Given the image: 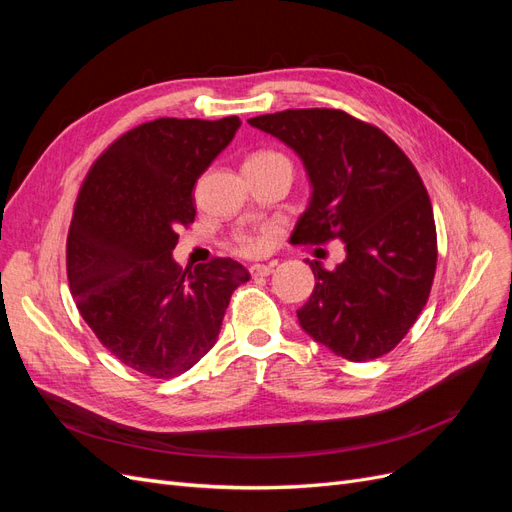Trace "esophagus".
Segmentation results:
<instances>
[{"mask_svg": "<svg viewBox=\"0 0 512 512\" xmlns=\"http://www.w3.org/2000/svg\"><path fill=\"white\" fill-rule=\"evenodd\" d=\"M273 269H275V262H269V265H252L250 273L254 277H267L273 273Z\"/></svg>", "mask_w": 512, "mask_h": 512, "instance_id": "obj_1", "label": "esophagus"}]
</instances>
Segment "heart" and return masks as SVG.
I'll use <instances>...</instances> for the list:
<instances>
[{"label": "heart", "mask_w": 512, "mask_h": 512, "mask_svg": "<svg viewBox=\"0 0 512 512\" xmlns=\"http://www.w3.org/2000/svg\"><path fill=\"white\" fill-rule=\"evenodd\" d=\"M267 158H284V156H280V153H273V151H260V153H254L250 160H267ZM237 243H239V250L245 254H254L260 250V241L252 235H239Z\"/></svg>", "instance_id": "heart-1"}]
</instances>
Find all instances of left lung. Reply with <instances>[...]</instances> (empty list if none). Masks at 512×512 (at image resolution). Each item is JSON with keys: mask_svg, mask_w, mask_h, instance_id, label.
<instances>
[{"mask_svg": "<svg viewBox=\"0 0 512 512\" xmlns=\"http://www.w3.org/2000/svg\"><path fill=\"white\" fill-rule=\"evenodd\" d=\"M297 153L309 203L292 243L344 241L333 271L309 262L316 286L301 329L337 356L361 363L393 350L429 299L438 241L416 168L389 136L344 111L294 108L247 119Z\"/></svg>", "mask_w": 512, "mask_h": 512, "instance_id": "left-lung-1", "label": "left lung"}]
</instances>
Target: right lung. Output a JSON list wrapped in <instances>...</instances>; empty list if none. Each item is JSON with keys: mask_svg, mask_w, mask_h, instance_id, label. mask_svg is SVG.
I'll list each match as a JSON object with an SVG mask.
<instances>
[{"mask_svg": "<svg viewBox=\"0 0 512 512\" xmlns=\"http://www.w3.org/2000/svg\"><path fill=\"white\" fill-rule=\"evenodd\" d=\"M239 117L156 119L108 147L87 173L68 232V282L100 344L151 378H175L218 342L230 294L250 280L218 258L181 271L177 230L194 222L198 177Z\"/></svg>", "mask_w": 512, "mask_h": 512, "instance_id": "1", "label": "right lung"}]
</instances>
